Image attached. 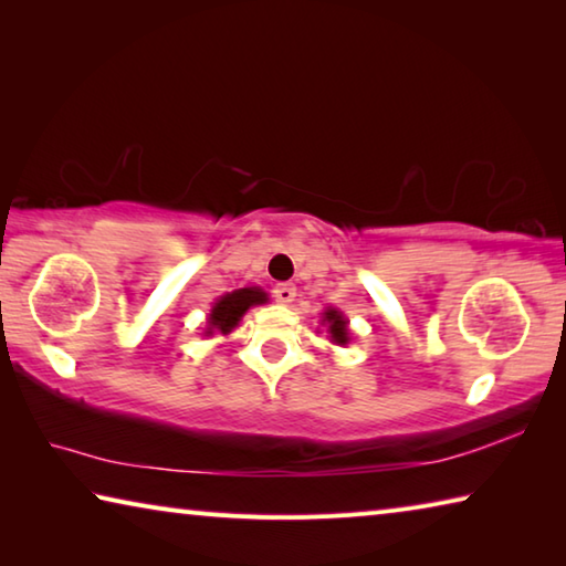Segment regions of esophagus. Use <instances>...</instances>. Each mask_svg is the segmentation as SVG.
<instances>
[{
    "label": "esophagus",
    "instance_id": "esophagus-1",
    "mask_svg": "<svg viewBox=\"0 0 566 566\" xmlns=\"http://www.w3.org/2000/svg\"><path fill=\"white\" fill-rule=\"evenodd\" d=\"M272 294H274V300L280 302V304H292V302H294V296H296V286H294V284H290V282L276 284L274 290H272Z\"/></svg>",
    "mask_w": 566,
    "mask_h": 566
}]
</instances>
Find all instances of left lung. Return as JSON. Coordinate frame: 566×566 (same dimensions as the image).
Segmentation results:
<instances>
[{
	"label": "left lung",
	"instance_id": "8db88e82",
	"mask_svg": "<svg viewBox=\"0 0 566 566\" xmlns=\"http://www.w3.org/2000/svg\"><path fill=\"white\" fill-rule=\"evenodd\" d=\"M324 322L329 324V334H332V342L337 344H347L349 337H347V319L342 317V312L337 310H327L324 312Z\"/></svg>",
	"mask_w": 566,
	"mask_h": 566
}]
</instances>
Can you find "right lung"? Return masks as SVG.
<instances>
[{"label": "right lung", "mask_w": 566, "mask_h": 566, "mask_svg": "<svg viewBox=\"0 0 566 566\" xmlns=\"http://www.w3.org/2000/svg\"><path fill=\"white\" fill-rule=\"evenodd\" d=\"M262 302H266V294L262 290H256V286H247V290H237L232 294H224L222 300L212 306L207 334H214V329H219L222 334H229L237 327L239 319H242V314L249 310V306L262 304Z\"/></svg>", "instance_id": "add662e5"}]
</instances>
